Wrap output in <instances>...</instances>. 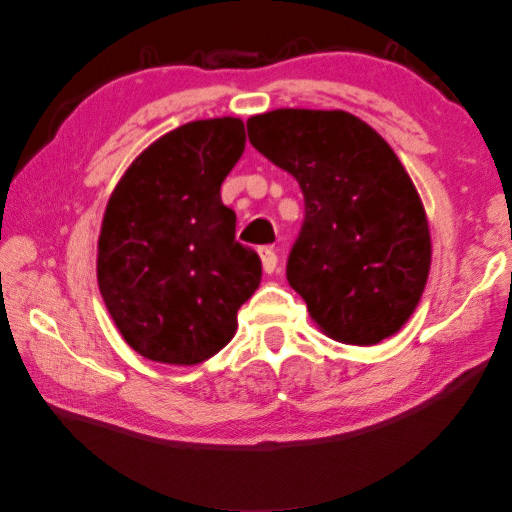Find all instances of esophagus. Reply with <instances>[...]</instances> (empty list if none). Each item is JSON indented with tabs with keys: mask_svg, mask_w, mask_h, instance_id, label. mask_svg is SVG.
Wrapping results in <instances>:
<instances>
[{
	"mask_svg": "<svg viewBox=\"0 0 512 512\" xmlns=\"http://www.w3.org/2000/svg\"><path fill=\"white\" fill-rule=\"evenodd\" d=\"M258 254H261L263 270L267 274H272L276 270V265H279V256H276V251L272 247H261V249H258Z\"/></svg>",
	"mask_w": 512,
	"mask_h": 512,
	"instance_id": "obj_1",
	"label": "esophagus"
}]
</instances>
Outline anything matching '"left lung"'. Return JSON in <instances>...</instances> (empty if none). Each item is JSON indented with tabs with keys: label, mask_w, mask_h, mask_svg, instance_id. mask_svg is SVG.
<instances>
[{
	"label": "left lung",
	"mask_w": 512,
	"mask_h": 512,
	"mask_svg": "<svg viewBox=\"0 0 512 512\" xmlns=\"http://www.w3.org/2000/svg\"><path fill=\"white\" fill-rule=\"evenodd\" d=\"M247 131L304 192L286 274L315 324L363 347L397 333L420 304L431 267L429 222L397 154L345 111L279 108L249 117Z\"/></svg>",
	"instance_id": "1"
}]
</instances>
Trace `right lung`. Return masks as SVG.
<instances>
[{"label": "right lung", "mask_w": 512, "mask_h": 512, "mask_svg": "<svg viewBox=\"0 0 512 512\" xmlns=\"http://www.w3.org/2000/svg\"><path fill=\"white\" fill-rule=\"evenodd\" d=\"M245 142L238 117L183 124L152 142L108 199L97 283L140 356L204 363L229 345L261 283V258L236 240V213L220 197Z\"/></svg>", "instance_id": "right-lung-1"}]
</instances>
